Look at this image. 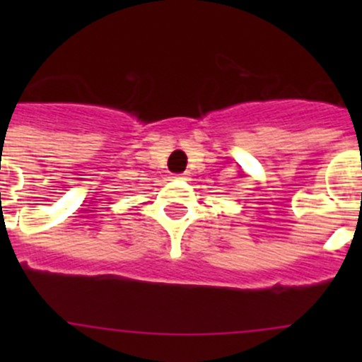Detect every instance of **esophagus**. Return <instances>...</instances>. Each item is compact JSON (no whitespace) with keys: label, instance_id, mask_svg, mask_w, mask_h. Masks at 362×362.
<instances>
[{"label":"esophagus","instance_id":"obj_1","mask_svg":"<svg viewBox=\"0 0 362 362\" xmlns=\"http://www.w3.org/2000/svg\"><path fill=\"white\" fill-rule=\"evenodd\" d=\"M174 179H183L185 181V179H188V174H175Z\"/></svg>","mask_w":362,"mask_h":362}]
</instances>
